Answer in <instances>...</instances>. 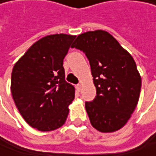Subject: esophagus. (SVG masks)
<instances>
[{"label":"esophagus","instance_id":"1","mask_svg":"<svg viewBox=\"0 0 156 156\" xmlns=\"http://www.w3.org/2000/svg\"><path fill=\"white\" fill-rule=\"evenodd\" d=\"M75 88H76V90H77L78 91H81V89H82V85H81V84H77V85L75 86Z\"/></svg>","mask_w":156,"mask_h":156}]
</instances>
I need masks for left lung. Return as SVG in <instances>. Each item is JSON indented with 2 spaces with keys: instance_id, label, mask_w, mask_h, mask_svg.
Returning a JSON list of instances; mask_svg holds the SVG:
<instances>
[{
  "instance_id": "left-lung-1",
  "label": "left lung",
  "mask_w": 156,
  "mask_h": 156,
  "mask_svg": "<svg viewBox=\"0 0 156 156\" xmlns=\"http://www.w3.org/2000/svg\"><path fill=\"white\" fill-rule=\"evenodd\" d=\"M71 47L85 53L90 65L97 95L85 108L91 125L101 132L120 129L135 110L141 89L133 58L103 30L78 35Z\"/></svg>"
}]
</instances>
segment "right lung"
<instances>
[{
	"label": "right lung",
	"mask_w": 156,
	"mask_h": 156,
	"mask_svg": "<svg viewBox=\"0 0 156 156\" xmlns=\"http://www.w3.org/2000/svg\"><path fill=\"white\" fill-rule=\"evenodd\" d=\"M75 37L64 34L45 36L13 67L12 98L25 121L38 130H54L66 122L74 87L66 82L63 59Z\"/></svg>",
	"instance_id": "obj_1"
}]
</instances>
